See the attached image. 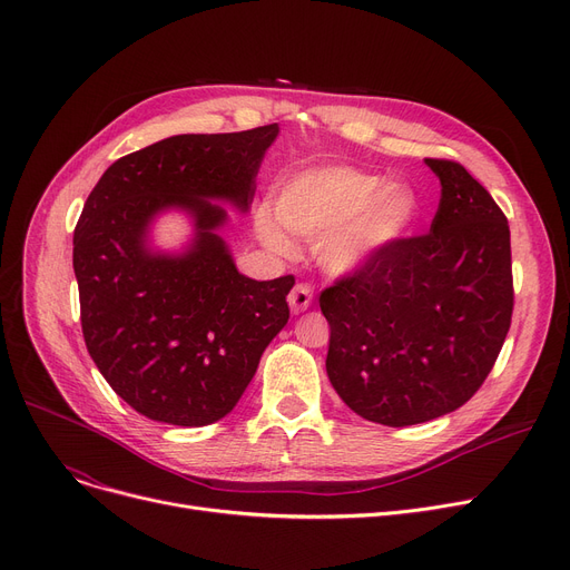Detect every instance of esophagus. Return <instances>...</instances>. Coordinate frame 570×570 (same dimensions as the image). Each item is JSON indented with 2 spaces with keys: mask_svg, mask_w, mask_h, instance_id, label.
I'll use <instances>...</instances> for the list:
<instances>
[{
  "mask_svg": "<svg viewBox=\"0 0 570 570\" xmlns=\"http://www.w3.org/2000/svg\"><path fill=\"white\" fill-rule=\"evenodd\" d=\"M288 305L293 314H301L312 305V288L307 284H295L288 293Z\"/></svg>",
  "mask_w": 570,
  "mask_h": 570,
  "instance_id": "34e87169",
  "label": "esophagus"
}]
</instances>
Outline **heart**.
Returning <instances> with one entry per match:
<instances>
[{
  "label": "heart",
  "instance_id": "1",
  "mask_svg": "<svg viewBox=\"0 0 570 570\" xmlns=\"http://www.w3.org/2000/svg\"><path fill=\"white\" fill-rule=\"evenodd\" d=\"M417 213L421 200L411 187L387 185L383 175L353 166L293 173L275 191V217L284 230L318 239L316 256L331 273H353L381 258L409 235ZM278 227L265 209L256 215L263 245L286 254L291 243Z\"/></svg>",
  "mask_w": 570,
  "mask_h": 570
}]
</instances>
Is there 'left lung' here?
I'll return each instance as SVG.
<instances>
[{
  "instance_id": "8db88e82",
  "label": "left lung",
  "mask_w": 570,
  "mask_h": 570,
  "mask_svg": "<svg viewBox=\"0 0 570 570\" xmlns=\"http://www.w3.org/2000/svg\"><path fill=\"white\" fill-rule=\"evenodd\" d=\"M430 233L404 237L327 286L325 370L365 421L406 428L469 402L492 372L513 316L511 228L490 191L448 159Z\"/></svg>"
}]
</instances>
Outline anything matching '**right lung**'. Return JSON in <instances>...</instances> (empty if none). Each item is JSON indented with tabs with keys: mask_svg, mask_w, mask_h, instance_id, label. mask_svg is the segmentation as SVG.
Returning a JSON list of instances; mask_svg holds the SVG:
<instances>
[{
	"mask_svg": "<svg viewBox=\"0 0 570 570\" xmlns=\"http://www.w3.org/2000/svg\"><path fill=\"white\" fill-rule=\"evenodd\" d=\"M279 127L183 134L117 159L87 196L73 230V273L85 346L112 391L149 421L203 428L233 411L265 346L288 321L293 275L237 273L219 237L247 213L265 149ZM185 208V255L146 245L164 208Z\"/></svg>",
	"mask_w": 570,
	"mask_h": 570,
	"instance_id": "right-lung-1",
	"label": "right lung"
}]
</instances>
